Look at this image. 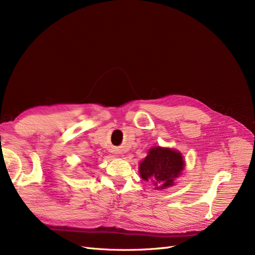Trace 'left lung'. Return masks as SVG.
<instances>
[{
    "instance_id": "obj_1",
    "label": "left lung",
    "mask_w": 255,
    "mask_h": 255,
    "mask_svg": "<svg viewBox=\"0 0 255 255\" xmlns=\"http://www.w3.org/2000/svg\"><path fill=\"white\" fill-rule=\"evenodd\" d=\"M149 154L139 164V174L145 181L151 182L158 189L173 186L174 178L184 169L183 156L169 148H151Z\"/></svg>"
}]
</instances>
